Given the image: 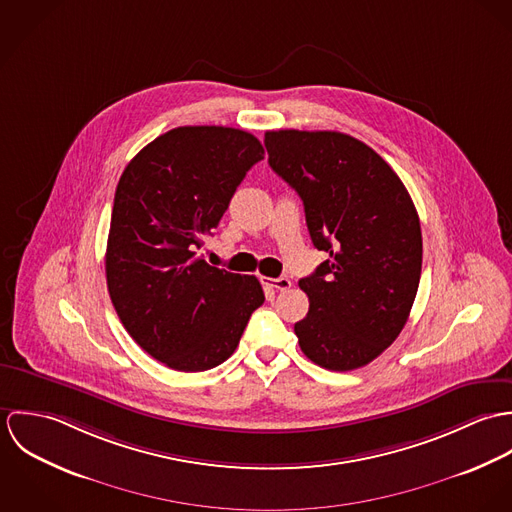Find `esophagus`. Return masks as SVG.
I'll list each match as a JSON object with an SVG mask.
<instances>
[{"label": "esophagus", "mask_w": 512, "mask_h": 512, "mask_svg": "<svg viewBox=\"0 0 512 512\" xmlns=\"http://www.w3.org/2000/svg\"><path fill=\"white\" fill-rule=\"evenodd\" d=\"M262 284L278 292H286L292 288V282L288 278H262Z\"/></svg>", "instance_id": "1"}]
</instances>
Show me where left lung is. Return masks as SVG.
<instances>
[{"mask_svg": "<svg viewBox=\"0 0 512 512\" xmlns=\"http://www.w3.org/2000/svg\"><path fill=\"white\" fill-rule=\"evenodd\" d=\"M270 167L303 201L309 236L329 254L299 280L303 355L345 372L374 361L404 329L422 276L416 207L392 167L341 132H266Z\"/></svg>", "mask_w": 512, "mask_h": 512, "instance_id": "8db88e82", "label": "left lung"}]
</instances>
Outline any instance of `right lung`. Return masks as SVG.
Instances as JSON below:
<instances>
[{
    "mask_svg": "<svg viewBox=\"0 0 512 512\" xmlns=\"http://www.w3.org/2000/svg\"><path fill=\"white\" fill-rule=\"evenodd\" d=\"M260 159L264 147L244 130L181 126L147 144L118 181L106 246L110 299L132 339L173 370L224 363L264 303L258 278L197 256Z\"/></svg>",
    "mask_w": 512,
    "mask_h": 512,
    "instance_id": "right-lung-1",
    "label": "right lung"
}]
</instances>
